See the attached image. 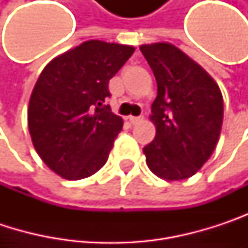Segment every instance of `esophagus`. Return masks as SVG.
Instances as JSON below:
<instances>
[{"label":"esophagus","instance_id":"1","mask_svg":"<svg viewBox=\"0 0 248 248\" xmlns=\"http://www.w3.org/2000/svg\"><path fill=\"white\" fill-rule=\"evenodd\" d=\"M129 122L132 124H139V122H142V118L140 116H129Z\"/></svg>","mask_w":248,"mask_h":248}]
</instances>
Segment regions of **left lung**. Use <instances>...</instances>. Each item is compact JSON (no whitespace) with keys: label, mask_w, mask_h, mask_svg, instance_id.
<instances>
[{"label":"left lung","mask_w":248,"mask_h":248,"mask_svg":"<svg viewBox=\"0 0 248 248\" xmlns=\"http://www.w3.org/2000/svg\"><path fill=\"white\" fill-rule=\"evenodd\" d=\"M158 84L151 121L155 139L143 148L146 165L159 178L192 176L214 152L223 124V94L200 64L168 43L140 46Z\"/></svg>","instance_id":"1"}]
</instances>
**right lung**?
<instances>
[{"label": "right lung", "mask_w": 248, "mask_h": 248, "mask_svg": "<svg viewBox=\"0 0 248 248\" xmlns=\"http://www.w3.org/2000/svg\"><path fill=\"white\" fill-rule=\"evenodd\" d=\"M130 46L90 40L53 59L38 77L28 105V129L43 162L76 181L108 161L124 121L106 99L109 80L133 54Z\"/></svg>", "instance_id": "right-lung-1"}]
</instances>
